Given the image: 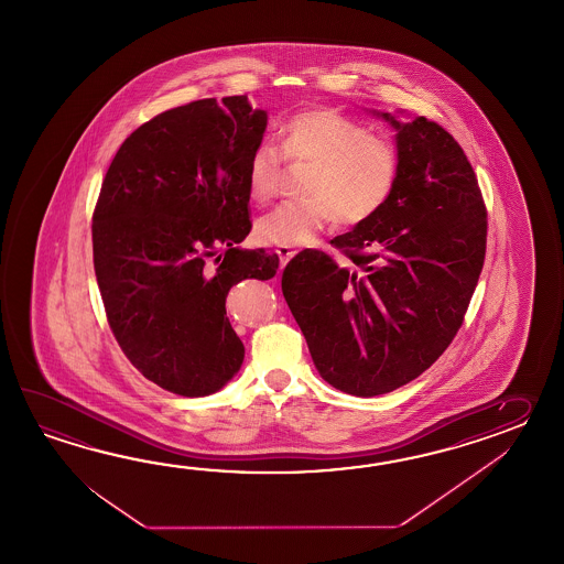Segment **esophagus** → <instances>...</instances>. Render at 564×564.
Instances as JSON below:
<instances>
[{"instance_id": "1", "label": "esophagus", "mask_w": 564, "mask_h": 564, "mask_svg": "<svg viewBox=\"0 0 564 564\" xmlns=\"http://www.w3.org/2000/svg\"><path fill=\"white\" fill-rule=\"evenodd\" d=\"M276 253L280 256V264L286 265L296 256V250H292L288 246H278Z\"/></svg>"}]
</instances>
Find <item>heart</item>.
I'll use <instances>...</instances> for the list:
<instances>
[{
  "label": "heart",
  "instance_id": "1",
  "mask_svg": "<svg viewBox=\"0 0 564 564\" xmlns=\"http://www.w3.org/2000/svg\"><path fill=\"white\" fill-rule=\"evenodd\" d=\"M274 144H260L246 165V185L253 204L270 202L288 163H308L302 199L278 205L256 221V240L265 246L299 248L314 241L333 219L359 226L383 209L395 192L399 153L384 137L369 134L359 122L330 108H308L278 131Z\"/></svg>",
  "mask_w": 564,
  "mask_h": 564
}]
</instances>
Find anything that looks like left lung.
I'll return each instance as SVG.
<instances>
[{
	"mask_svg": "<svg viewBox=\"0 0 564 564\" xmlns=\"http://www.w3.org/2000/svg\"><path fill=\"white\" fill-rule=\"evenodd\" d=\"M395 129L399 180L369 221L336 236L328 253L302 252L282 292L326 383L357 397L417 379L457 335L486 256L488 214L464 149L437 122Z\"/></svg>",
	"mask_w": 564,
	"mask_h": 564,
	"instance_id": "8db88e82",
	"label": "left lung"
}]
</instances>
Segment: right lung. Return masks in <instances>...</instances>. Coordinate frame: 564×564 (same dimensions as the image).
Here are the masks:
<instances>
[{
  "label": "right lung",
  "instance_id": "add662e5",
  "mask_svg": "<svg viewBox=\"0 0 564 564\" xmlns=\"http://www.w3.org/2000/svg\"><path fill=\"white\" fill-rule=\"evenodd\" d=\"M265 124L248 96L171 108L127 137L102 181L93 253L110 330L175 395H212L240 371L229 288L276 276V253L238 248L252 229L246 165Z\"/></svg>",
  "mask_w": 564,
  "mask_h": 564
}]
</instances>
